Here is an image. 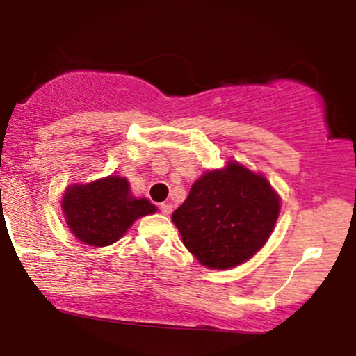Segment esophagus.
<instances>
[{"instance_id": "esophagus-1", "label": "esophagus", "mask_w": 356, "mask_h": 356, "mask_svg": "<svg viewBox=\"0 0 356 356\" xmlns=\"http://www.w3.org/2000/svg\"><path fill=\"white\" fill-rule=\"evenodd\" d=\"M172 209H173V206L170 202L160 204V211H162V213H165V216H170V213H172Z\"/></svg>"}]
</instances>
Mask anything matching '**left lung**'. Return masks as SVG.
<instances>
[{"mask_svg":"<svg viewBox=\"0 0 356 356\" xmlns=\"http://www.w3.org/2000/svg\"><path fill=\"white\" fill-rule=\"evenodd\" d=\"M279 211V196L269 181L230 162L227 168L202 175L172 220L201 264L230 269L264 246Z\"/></svg>","mask_w":356,"mask_h":356,"instance_id":"obj_1","label":"left lung"}]
</instances>
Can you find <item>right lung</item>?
<instances>
[{"mask_svg":"<svg viewBox=\"0 0 356 356\" xmlns=\"http://www.w3.org/2000/svg\"><path fill=\"white\" fill-rule=\"evenodd\" d=\"M61 207L72 235L90 246L118 241L136 218L157 211L147 199L131 196L128 179L113 175L89 184H72Z\"/></svg>","mask_w":356,"mask_h":356,"instance_id":"1","label":"right lung"}]
</instances>
